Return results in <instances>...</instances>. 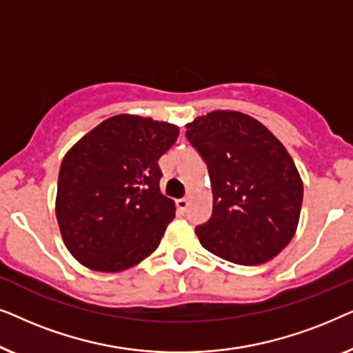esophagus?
<instances>
[{"label": "esophagus", "mask_w": 353, "mask_h": 353, "mask_svg": "<svg viewBox=\"0 0 353 353\" xmlns=\"http://www.w3.org/2000/svg\"><path fill=\"white\" fill-rule=\"evenodd\" d=\"M188 204H190V199H186V197H183V199H178L176 201V207L180 212H185L188 209Z\"/></svg>", "instance_id": "1"}]
</instances>
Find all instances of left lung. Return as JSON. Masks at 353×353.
Masks as SVG:
<instances>
[{
	"instance_id": "1",
	"label": "left lung",
	"mask_w": 353,
	"mask_h": 353,
	"mask_svg": "<svg viewBox=\"0 0 353 353\" xmlns=\"http://www.w3.org/2000/svg\"><path fill=\"white\" fill-rule=\"evenodd\" d=\"M207 163L212 216L196 228L202 248L238 265L272 260L291 243L303 183L284 144L257 119L212 110L186 123Z\"/></svg>"
}]
</instances>
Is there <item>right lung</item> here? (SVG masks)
Returning <instances> with one entry per match:
<instances>
[{
  "instance_id": "right-lung-1",
  "label": "right lung",
  "mask_w": 353,
  "mask_h": 353,
  "mask_svg": "<svg viewBox=\"0 0 353 353\" xmlns=\"http://www.w3.org/2000/svg\"><path fill=\"white\" fill-rule=\"evenodd\" d=\"M178 134L173 123L119 114L65 152L56 219L67 250L83 267L119 273L159 248L175 202L161 192L157 161Z\"/></svg>"
}]
</instances>
